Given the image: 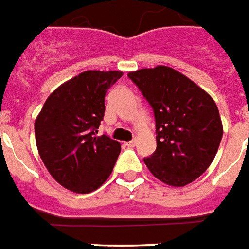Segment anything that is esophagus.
<instances>
[{
	"label": "esophagus",
	"mask_w": 249,
	"mask_h": 249,
	"mask_svg": "<svg viewBox=\"0 0 249 249\" xmlns=\"http://www.w3.org/2000/svg\"><path fill=\"white\" fill-rule=\"evenodd\" d=\"M136 144H137L136 139H134V140H131V141H127L126 142L127 146H130V148H134V146H136Z\"/></svg>",
	"instance_id": "obj_1"
}]
</instances>
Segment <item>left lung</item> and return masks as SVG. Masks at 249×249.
Listing matches in <instances>:
<instances>
[{"label": "left lung", "instance_id": "1", "mask_svg": "<svg viewBox=\"0 0 249 249\" xmlns=\"http://www.w3.org/2000/svg\"><path fill=\"white\" fill-rule=\"evenodd\" d=\"M154 110L157 149L144 162L154 178L185 186L210 167L224 128L212 97L174 68L157 65L128 73Z\"/></svg>", "mask_w": 249, "mask_h": 249}]
</instances>
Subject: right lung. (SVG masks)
Returning <instances> with one entry per match:
<instances>
[{"label":"right lung","instance_id":"add662e5","mask_svg":"<svg viewBox=\"0 0 249 249\" xmlns=\"http://www.w3.org/2000/svg\"><path fill=\"white\" fill-rule=\"evenodd\" d=\"M122 75L119 71H82L50 93L36 118L39 157L50 175L71 192H93L112 174L121 144L96 134L105 93Z\"/></svg>","mask_w":249,"mask_h":249}]
</instances>
